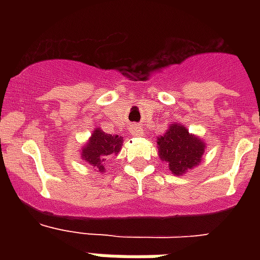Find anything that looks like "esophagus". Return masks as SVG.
<instances>
[{
  "label": "esophagus",
  "mask_w": 260,
  "mask_h": 260,
  "mask_svg": "<svg viewBox=\"0 0 260 260\" xmlns=\"http://www.w3.org/2000/svg\"><path fill=\"white\" fill-rule=\"evenodd\" d=\"M131 135H134V136H142L143 135L142 128H140V126L132 125L131 126Z\"/></svg>",
  "instance_id": "34e87169"
}]
</instances>
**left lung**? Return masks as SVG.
I'll return each mask as SVG.
<instances>
[{
	"instance_id": "obj_1",
	"label": "left lung",
	"mask_w": 260,
	"mask_h": 260,
	"mask_svg": "<svg viewBox=\"0 0 260 260\" xmlns=\"http://www.w3.org/2000/svg\"><path fill=\"white\" fill-rule=\"evenodd\" d=\"M156 143L159 158L169 165L174 175H183L200 165L206 147V143L200 136L190 134L179 122L170 124L166 134L159 136Z\"/></svg>"
}]
</instances>
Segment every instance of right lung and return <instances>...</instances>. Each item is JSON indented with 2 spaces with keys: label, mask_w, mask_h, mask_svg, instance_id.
Returning <instances> with one entry per match:
<instances>
[{
  "label": "right lung",
  "mask_w": 260,
  "mask_h": 260,
  "mask_svg": "<svg viewBox=\"0 0 260 260\" xmlns=\"http://www.w3.org/2000/svg\"><path fill=\"white\" fill-rule=\"evenodd\" d=\"M122 138L118 135L105 134L104 131L97 126L91 132V136L89 138L85 146L81 148V158L93 166V169L97 173H104L105 167L104 163L112 156L117 155L121 150Z\"/></svg>",
  "instance_id": "1"
}]
</instances>
